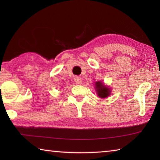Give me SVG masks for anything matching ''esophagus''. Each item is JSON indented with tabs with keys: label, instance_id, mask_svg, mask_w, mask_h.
I'll use <instances>...</instances> for the list:
<instances>
[{
	"label": "esophagus",
	"instance_id": "esophagus-1",
	"mask_svg": "<svg viewBox=\"0 0 160 160\" xmlns=\"http://www.w3.org/2000/svg\"><path fill=\"white\" fill-rule=\"evenodd\" d=\"M75 82L77 84H78V85H80V84L82 83V78H81L80 77L76 76L75 78Z\"/></svg>",
	"mask_w": 160,
	"mask_h": 160
}]
</instances>
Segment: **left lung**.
<instances>
[{"label": "left lung", "mask_w": 160, "mask_h": 160, "mask_svg": "<svg viewBox=\"0 0 160 160\" xmlns=\"http://www.w3.org/2000/svg\"><path fill=\"white\" fill-rule=\"evenodd\" d=\"M96 91L98 96L101 98H106L110 94V90L109 88H107L106 86L103 85L101 82H96Z\"/></svg>", "instance_id": "left-lung-1"}]
</instances>
